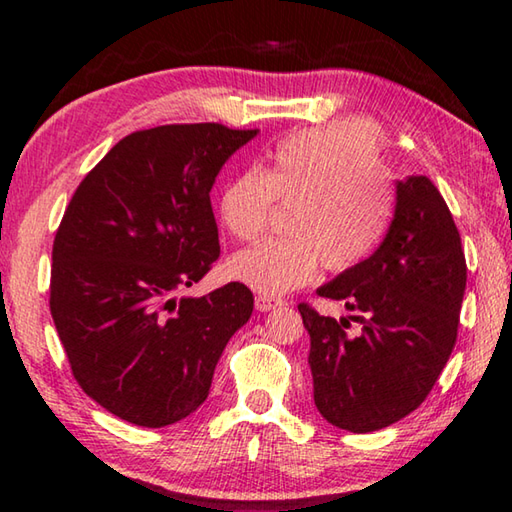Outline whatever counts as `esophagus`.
<instances>
[{
	"mask_svg": "<svg viewBox=\"0 0 512 512\" xmlns=\"http://www.w3.org/2000/svg\"><path fill=\"white\" fill-rule=\"evenodd\" d=\"M275 307H282V300H275V298H268V296H257L255 298V309L257 311H271Z\"/></svg>",
	"mask_w": 512,
	"mask_h": 512,
	"instance_id": "1",
	"label": "esophagus"
}]
</instances>
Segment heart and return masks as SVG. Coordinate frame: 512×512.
Masks as SVG:
<instances>
[{
  "label": "heart",
  "mask_w": 512,
  "mask_h": 512,
  "mask_svg": "<svg viewBox=\"0 0 512 512\" xmlns=\"http://www.w3.org/2000/svg\"><path fill=\"white\" fill-rule=\"evenodd\" d=\"M291 205L287 239H268L228 262L232 280L259 296H284L327 271H348L384 237L393 214L370 121L336 119L287 137L257 169L241 171L219 196L223 228L239 241L266 228L271 205Z\"/></svg>",
  "instance_id": "1"
}]
</instances>
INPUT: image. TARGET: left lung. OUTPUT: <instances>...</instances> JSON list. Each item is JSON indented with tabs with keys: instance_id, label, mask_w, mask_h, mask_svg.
<instances>
[{
	"instance_id": "8db88e82",
	"label": "left lung",
	"mask_w": 512,
	"mask_h": 512,
	"mask_svg": "<svg viewBox=\"0 0 512 512\" xmlns=\"http://www.w3.org/2000/svg\"><path fill=\"white\" fill-rule=\"evenodd\" d=\"M467 266L452 212L427 176L395 185V214L379 248L316 293L359 316L298 305L309 332L314 402L334 427L368 433L418 409L456 343Z\"/></svg>"
}]
</instances>
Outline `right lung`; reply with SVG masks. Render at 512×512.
Masks as SVG:
<instances>
[{"mask_svg": "<svg viewBox=\"0 0 512 512\" xmlns=\"http://www.w3.org/2000/svg\"><path fill=\"white\" fill-rule=\"evenodd\" d=\"M257 133L221 124L131 133L67 205L51 250V318L74 379L121 420L158 429L194 413L253 314L239 282L201 298L171 293L219 259L212 185Z\"/></svg>", "mask_w": 512, "mask_h": 512, "instance_id": "1", "label": "right lung"}]
</instances>
